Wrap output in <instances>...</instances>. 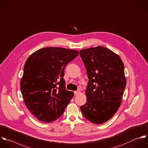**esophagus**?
I'll list each match as a JSON object with an SVG mask.
<instances>
[{"label":"esophagus","mask_w":148,"mask_h":148,"mask_svg":"<svg viewBox=\"0 0 148 148\" xmlns=\"http://www.w3.org/2000/svg\"><path fill=\"white\" fill-rule=\"evenodd\" d=\"M80 93H81V91H80V90H77V91H75V92H74V95H75V96L78 95H79Z\"/></svg>","instance_id":"1"}]
</instances>
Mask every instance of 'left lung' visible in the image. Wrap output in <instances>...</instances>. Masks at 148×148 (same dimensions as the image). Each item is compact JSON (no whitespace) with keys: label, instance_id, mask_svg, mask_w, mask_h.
<instances>
[{"label":"left lung","instance_id":"1","mask_svg":"<svg viewBox=\"0 0 148 148\" xmlns=\"http://www.w3.org/2000/svg\"><path fill=\"white\" fill-rule=\"evenodd\" d=\"M89 78L87 101L80 107L84 117L95 124L110 120L119 109L126 85L120 56L102 46L79 52Z\"/></svg>","mask_w":148,"mask_h":148}]
</instances>
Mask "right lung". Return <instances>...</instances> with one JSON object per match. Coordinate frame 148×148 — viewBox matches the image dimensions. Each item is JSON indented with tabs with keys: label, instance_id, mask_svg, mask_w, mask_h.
Segmentation results:
<instances>
[{
	"label": "right lung",
	"instance_id": "obj_1",
	"mask_svg": "<svg viewBox=\"0 0 148 148\" xmlns=\"http://www.w3.org/2000/svg\"><path fill=\"white\" fill-rule=\"evenodd\" d=\"M77 50L59 47L40 49L27 59L20 81L24 103L40 121L60 118L73 97L66 89L63 77L66 65L78 55Z\"/></svg>",
	"mask_w": 148,
	"mask_h": 148
}]
</instances>
